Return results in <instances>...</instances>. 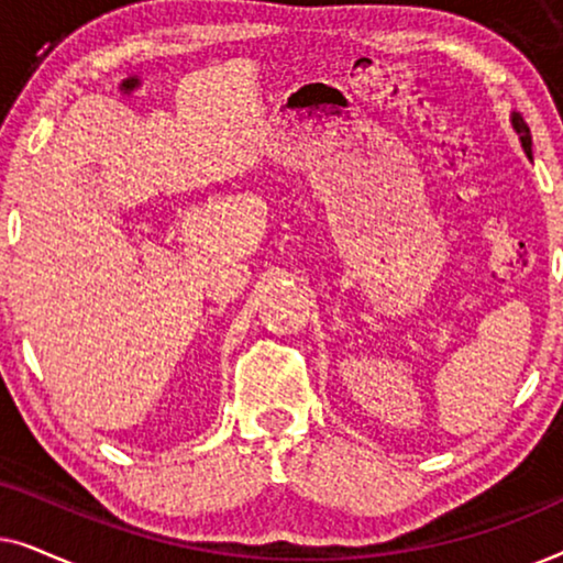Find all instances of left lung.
Wrapping results in <instances>:
<instances>
[{"label": "left lung", "instance_id": "8db88e82", "mask_svg": "<svg viewBox=\"0 0 563 563\" xmlns=\"http://www.w3.org/2000/svg\"><path fill=\"white\" fill-rule=\"evenodd\" d=\"M512 125H515V130H518L522 148H526V153L530 156V130H528L526 122H522L520 114H512Z\"/></svg>", "mask_w": 563, "mask_h": 563}]
</instances>
